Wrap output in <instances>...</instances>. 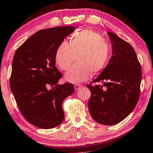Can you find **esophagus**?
I'll use <instances>...</instances> for the list:
<instances>
[{
    "label": "esophagus",
    "mask_w": 153,
    "mask_h": 153,
    "mask_svg": "<svg viewBox=\"0 0 153 153\" xmlns=\"http://www.w3.org/2000/svg\"><path fill=\"white\" fill-rule=\"evenodd\" d=\"M82 87V85H75V89L78 90V89H80Z\"/></svg>",
    "instance_id": "obj_1"
}]
</instances>
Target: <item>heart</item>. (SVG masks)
Instances as JSON below:
<instances>
[{
    "label": "heart",
    "instance_id": "1",
    "mask_svg": "<svg viewBox=\"0 0 153 153\" xmlns=\"http://www.w3.org/2000/svg\"><path fill=\"white\" fill-rule=\"evenodd\" d=\"M110 46L97 32L84 29L73 34L70 43L63 41L55 53V61L62 71L67 70L75 61L77 62L66 72L68 82L78 83L85 81L93 74L100 72L108 62Z\"/></svg>",
    "mask_w": 153,
    "mask_h": 153
}]
</instances>
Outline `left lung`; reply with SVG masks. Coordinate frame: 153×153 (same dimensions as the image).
I'll list each match as a JSON object with an SVG mask.
<instances>
[{
  "instance_id": "8db88e82",
  "label": "left lung",
  "mask_w": 153,
  "mask_h": 153,
  "mask_svg": "<svg viewBox=\"0 0 153 153\" xmlns=\"http://www.w3.org/2000/svg\"><path fill=\"white\" fill-rule=\"evenodd\" d=\"M107 34L112 55L106 67L91 82L102 85L87 86L91 91L88 107L92 119L100 124L112 126L126 119L136 107L142 74L132 46L115 33Z\"/></svg>"
}]
</instances>
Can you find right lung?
I'll use <instances>...</instances> for the list:
<instances>
[{
	"instance_id": "obj_1",
	"label": "right lung",
	"mask_w": 153,
	"mask_h": 153,
	"mask_svg": "<svg viewBox=\"0 0 153 153\" xmlns=\"http://www.w3.org/2000/svg\"><path fill=\"white\" fill-rule=\"evenodd\" d=\"M74 26L41 30L15 52L10 89L23 117L42 129H51L63 121L62 102L74 92L72 84L58 85L62 75L55 66V53Z\"/></svg>"
}]
</instances>
